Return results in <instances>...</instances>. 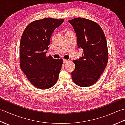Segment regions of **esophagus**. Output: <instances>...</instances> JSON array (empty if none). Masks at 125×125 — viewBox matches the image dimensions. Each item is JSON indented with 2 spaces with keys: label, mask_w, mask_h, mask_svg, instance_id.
Segmentation results:
<instances>
[{
  "label": "esophagus",
  "mask_w": 125,
  "mask_h": 125,
  "mask_svg": "<svg viewBox=\"0 0 125 125\" xmlns=\"http://www.w3.org/2000/svg\"><path fill=\"white\" fill-rule=\"evenodd\" d=\"M63 63H68L69 62L68 60H65V59H63Z\"/></svg>",
  "instance_id": "esophagus-1"
}]
</instances>
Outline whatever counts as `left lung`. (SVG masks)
Returning <instances> with one entry per match:
<instances>
[{
    "instance_id": "left-lung-1",
    "label": "left lung",
    "mask_w": 125,
    "mask_h": 125,
    "mask_svg": "<svg viewBox=\"0 0 125 125\" xmlns=\"http://www.w3.org/2000/svg\"><path fill=\"white\" fill-rule=\"evenodd\" d=\"M76 32L78 48L83 50L82 57L73 60L75 68L72 79L81 87L92 85L99 78L108 62L107 42L100 26L83 18L69 20Z\"/></svg>"
}]
</instances>
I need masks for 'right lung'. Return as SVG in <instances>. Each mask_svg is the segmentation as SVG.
<instances>
[{"mask_svg": "<svg viewBox=\"0 0 125 125\" xmlns=\"http://www.w3.org/2000/svg\"><path fill=\"white\" fill-rule=\"evenodd\" d=\"M64 19L50 18L30 23L23 31L20 43L21 69L31 84L40 89H48L56 83L63 60L47 56L50 38Z\"/></svg>", "mask_w": 125, "mask_h": 125, "instance_id": "right-lung-1", "label": "right lung"}]
</instances>
